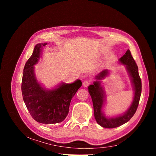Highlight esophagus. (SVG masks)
Returning a JSON list of instances; mask_svg holds the SVG:
<instances>
[{"instance_id": "34e87169", "label": "esophagus", "mask_w": 156, "mask_h": 156, "mask_svg": "<svg viewBox=\"0 0 156 156\" xmlns=\"http://www.w3.org/2000/svg\"><path fill=\"white\" fill-rule=\"evenodd\" d=\"M90 84V82L89 81H84L83 83V85L84 87H87L88 86H89Z\"/></svg>"}]
</instances>
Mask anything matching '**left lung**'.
Segmentation results:
<instances>
[{
  "mask_svg": "<svg viewBox=\"0 0 156 156\" xmlns=\"http://www.w3.org/2000/svg\"><path fill=\"white\" fill-rule=\"evenodd\" d=\"M119 62L126 66V68L129 73L134 90L133 100L129 108L124 114L115 117L108 118L102 112V108L105 101V94L103 87L101 85L100 80L104 79L108 74L107 69L103 70L99 73L96 77L97 81H94L93 84H90L88 88V92L92 98L93 103L95 119L99 125L105 128H114L119 127L126 123L133 117L137 109L142 90V84L138 72L137 65L129 49L119 59Z\"/></svg>",
  "mask_w": 156,
  "mask_h": 156,
  "instance_id": "obj_1",
  "label": "left lung"
}]
</instances>
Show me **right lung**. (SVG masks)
I'll return each instance as SVG.
<instances>
[{"instance_id": "add662e5", "label": "right lung", "mask_w": 156, "mask_h": 156, "mask_svg": "<svg viewBox=\"0 0 156 156\" xmlns=\"http://www.w3.org/2000/svg\"><path fill=\"white\" fill-rule=\"evenodd\" d=\"M47 43L37 44L23 69L21 91L24 102L31 116L41 124H56L64 120L69 112L71 100L81 87L77 79L74 83H62L52 90H47L37 82L34 66L40 58L42 48Z\"/></svg>"}]
</instances>
